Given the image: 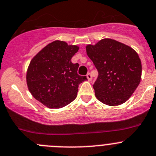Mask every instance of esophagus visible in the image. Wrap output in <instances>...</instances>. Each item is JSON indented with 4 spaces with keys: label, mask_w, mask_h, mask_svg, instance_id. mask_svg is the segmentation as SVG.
<instances>
[{
    "label": "esophagus",
    "mask_w": 156,
    "mask_h": 156,
    "mask_svg": "<svg viewBox=\"0 0 156 156\" xmlns=\"http://www.w3.org/2000/svg\"><path fill=\"white\" fill-rule=\"evenodd\" d=\"M87 78H88V81H91V79H92V77H91V75L90 73H88L87 74Z\"/></svg>",
    "instance_id": "34e87169"
}]
</instances>
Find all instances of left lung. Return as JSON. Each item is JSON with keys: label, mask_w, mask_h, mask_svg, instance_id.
Segmentation results:
<instances>
[{"label": "left lung", "mask_w": 156, "mask_h": 156, "mask_svg": "<svg viewBox=\"0 0 156 156\" xmlns=\"http://www.w3.org/2000/svg\"><path fill=\"white\" fill-rule=\"evenodd\" d=\"M86 51L98 72L93 85L96 98L110 106L126 102L142 76V64L136 51L109 38L88 45Z\"/></svg>", "instance_id": "8db88e82"}]
</instances>
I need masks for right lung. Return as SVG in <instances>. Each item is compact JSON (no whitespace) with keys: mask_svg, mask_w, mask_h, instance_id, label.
I'll list each match as a JSON object with an SVG mask.
<instances>
[{"mask_svg":"<svg viewBox=\"0 0 156 156\" xmlns=\"http://www.w3.org/2000/svg\"><path fill=\"white\" fill-rule=\"evenodd\" d=\"M78 48L76 45L55 41L34 57L26 78L35 99L50 108H60L75 99L78 85L87 80L86 76L77 72L79 65L71 62Z\"/></svg>","mask_w":156,"mask_h":156,"instance_id":"obj_1","label":"right lung"}]
</instances>
